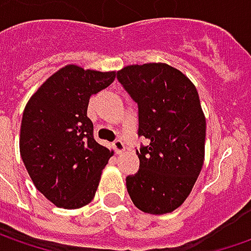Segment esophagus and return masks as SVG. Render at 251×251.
Masks as SVG:
<instances>
[{
	"label": "esophagus",
	"mask_w": 251,
	"mask_h": 251,
	"mask_svg": "<svg viewBox=\"0 0 251 251\" xmlns=\"http://www.w3.org/2000/svg\"><path fill=\"white\" fill-rule=\"evenodd\" d=\"M113 148L116 151V153H121L123 151L126 150V145H124V142L119 138V140H116L113 142Z\"/></svg>",
	"instance_id": "esophagus-1"
}]
</instances>
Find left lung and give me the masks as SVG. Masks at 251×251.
<instances>
[{
	"label": "left lung",
	"mask_w": 251,
	"mask_h": 251,
	"mask_svg": "<svg viewBox=\"0 0 251 251\" xmlns=\"http://www.w3.org/2000/svg\"><path fill=\"white\" fill-rule=\"evenodd\" d=\"M121 86L138 104L140 170L127 176L134 205L148 214L175 211L191 193L204 163L205 117L198 92L178 70L163 63L117 71Z\"/></svg>",
	"instance_id": "8db88e82"
}]
</instances>
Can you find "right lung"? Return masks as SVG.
Returning <instances> with one entry per match:
<instances>
[{"mask_svg":"<svg viewBox=\"0 0 251 251\" xmlns=\"http://www.w3.org/2000/svg\"><path fill=\"white\" fill-rule=\"evenodd\" d=\"M116 73L67 65L27 101L19 151L36 188L54 205L75 209L89 204L113 151L93 138L86 116L92 95L107 88Z\"/></svg>","mask_w":251,"mask_h":251,"instance_id":"1","label":"right lung"}]
</instances>
